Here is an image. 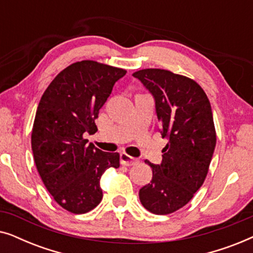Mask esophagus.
Instances as JSON below:
<instances>
[{
  "mask_svg": "<svg viewBox=\"0 0 253 253\" xmlns=\"http://www.w3.org/2000/svg\"><path fill=\"white\" fill-rule=\"evenodd\" d=\"M138 162H139L138 159L130 157V155H127L126 153H121V165L126 166V167H130V166L137 165Z\"/></svg>",
  "mask_w": 253,
  "mask_h": 253,
  "instance_id": "esophagus-1",
  "label": "esophagus"
}]
</instances>
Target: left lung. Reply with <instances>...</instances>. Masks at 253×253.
I'll return each instance as SVG.
<instances>
[{
  "label": "left lung",
  "instance_id": "1",
  "mask_svg": "<svg viewBox=\"0 0 253 253\" xmlns=\"http://www.w3.org/2000/svg\"><path fill=\"white\" fill-rule=\"evenodd\" d=\"M133 77L153 95L161 136L168 139L160 165L145 161L153 177L139 199L151 213L165 215L186 205L205 181L216 144L212 108L204 89L185 76L144 69Z\"/></svg>",
  "mask_w": 253,
  "mask_h": 253
}]
</instances>
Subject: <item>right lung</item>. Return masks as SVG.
<instances>
[{
    "label": "right lung",
    "instance_id": "1",
    "mask_svg": "<svg viewBox=\"0 0 253 253\" xmlns=\"http://www.w3.org/2000/svg\"><path fill=\"white\" fill-rule=\"evenodd\" d=\"M124 69L81 61L62 70L41 96L31 144L34 162L48 192L75 214L94 209L102 199L100 178L120 167V154L102 152L84 139L94 133L95 119Z\"/></svg>",
    "mask_w": 253,
    "mask_h": 253
}]
</instances>
